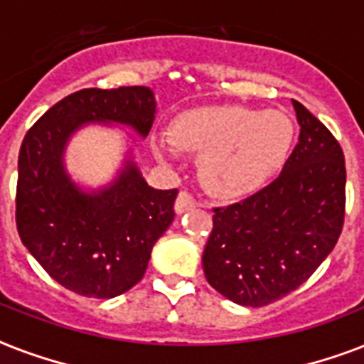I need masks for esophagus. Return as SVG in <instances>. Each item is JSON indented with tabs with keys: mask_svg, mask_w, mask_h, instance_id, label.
I'll return each mask as SVG.
<instances>
[{
	"mask_svg": "<svg viewBox=\"0 0 364 364\" xmlns=\"http://www.w3.org/2000/svg\"><path fill=\"white\" fill-rule=\"evenodd\" d=\"M196 208V200L187 193V191H181V193L177 194V200H176V213H185V211L193 210Z\"/></svg>",
	"mask_w": 364,
	"mask_h": 364,
	"instance_id": "34e87169",
	"label": "esophagus"
}]
</instances>
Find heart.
Listing matches in <instances>:
<instances>
[{
    "mask_svg": "<svg viewBox=\"0 0 364 364\" xmlns=\"http://www.w3.org/2000/svg\"><path fill=\"white\" fill-rule=\"evenodd\" d=\"M170 139L183 151L200 156V181L219 198H242L259 191L287 159L294 124L283 111L247 107H198L171 122ZM159 159L170 149L153 143Z\"/></svg>",
    "mask_w": 364,
    "mask_h": 364,
    "instance_id": "obj_1",
    "label": "heart"
}]
</instances>
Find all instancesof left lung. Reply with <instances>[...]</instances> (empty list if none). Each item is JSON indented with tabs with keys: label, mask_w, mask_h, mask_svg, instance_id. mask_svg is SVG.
<instances>
[{
	"label": "left lung",
	"mask_w": 364,
	"mask_h": 364,
	"mask_svg": "<svg viewBox=\"0 0 364 364\" xmlns=\"http://www.w3.org/2000/svg\"><path fill=\"white\" fill-rule=\"evenodd\" d=\"M300 136L277 179L238 204L213 210L202 264L211 287L259 308L299 289L342 232L346 162L340 143L293 100Z\"/></svg>",
	"instance_id": "8db88e82"
}]
</instances>
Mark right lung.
<instances>
[{
	"mask_svg": "<svg viewBox=\"0 0 364 364\" xmlns=\"http://www.w3.org/2000/svg\"><path fill=\"white\" fill-rule=\"evenodd\" d=\"M156 113L147 87L85 88L53 105L26 134L18 154L16 228L31 257L73 293L113 299L147 270L173 221L177 188L149 187L128 151L109 185L82 191L65 170L68 141L87 124L128 126L147 137Z\"/></svg>",
	"mask_w": 364,
	"mask_h": 364,
	"instance_id": "obj_1",
	"label": "right lung"
}]
</instances>
